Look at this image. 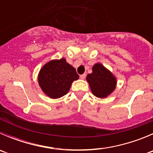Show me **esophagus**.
<instances>
[{"mask_svg": "<svg viewBox=\"0 0 153 153\" xmlns=\"http://www.w3.org/2000/svg\"><path fill=\"white\" fill-rule=\"evenodd\" d=\"M85 78H86V74H83V75H80V78H81V79L84 80Z\"/></svg>", "mask_w": 153, "mask_h": 153, "instance_id": "esophagus-1", "label": "esophagus"}]
</instances>
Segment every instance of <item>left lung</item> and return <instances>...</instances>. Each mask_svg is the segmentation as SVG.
Segmentation results:
<instances>
[{"label": "left lung", "instance_id": "obj_1", "mask_svg": "<svg viewBox=\"0 0 153 153\" xmlns=\"http://www.w3.org/2000/svg\"><path fill=\"white\" fill-rule=\"evenodd\" d=\"M92 69V73L88 74L86 76V81L95 96L105 98L112 93L116 88V78L100 63L95 64Z\"/></svg>", "mask_w": 153, "mask_h": 153}]
</instances>
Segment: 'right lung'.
<instances>
[{"label":"right lung","mask_w":153,"mask_h":153,"mask_svg":"<svg viewBox=\"0 0 153 153\" xmlns=\"http://www.w3.org/2000/svg\"><path fill=\"white\" fill-rule=\"evenodd\" d=\"M78 78L76 69L63 58L44 64L38 73V81L44 93L55 99L67 94L72 83Z\"/></svg>","instance_id":"add662e5"}]
</instances>
